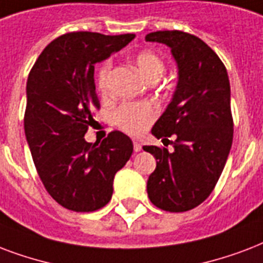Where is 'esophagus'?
<instances>
[{
	"mask_svg": "<svg viewBox=\"0 0 263 263\" xmlns=\"http://www.w3.org/2000/svg\"><path fill=\"white\" fill-rule=\"evenodd\" d=\"M133 148H134V152H140V151L142 149V145L138 141H134L133 142Z\"/></svg>",
	"mask_w": 263,
	"mask_h": 263,
	"instance_id": "1",
	"label": "esophagus"
}]
</instances>
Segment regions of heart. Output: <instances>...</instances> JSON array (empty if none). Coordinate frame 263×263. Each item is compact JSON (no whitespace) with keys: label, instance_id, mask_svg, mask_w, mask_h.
Here are the masks:
<instances>
[{"label":"heart","instance_id":"b5f03b06","mask_svg":"<svg viewBox=\"0 0 263 263\" xmlns=\"http://www.w3.org/2000/svg\"><path fill=\"white\" fill-rule=\"evenodd\" d=\"M136 66L148 81H158L164 72V63L152 50H141L134 58ZM112 63L107 60L97 72V85L101 90H107ZM158 117V108L152 103H125L114 114V121L119 129L132 136H140L149 127Z\"/></svg>","mask_w":263,"mask_h":263}]
</instances>
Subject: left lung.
<instances>
[{"label":"left lung","mask_w":263,"mask_h":263,"mask_svg":"<svg viewBox=\"0 0 263 263\" xmlns=\"http://www.w3.org/2000/svg\"><path fill=\"white\" fill-rule=\"evenodd\" d=\"M145 41L167 45L178 66L172 103L152 127L156 138H176L174 149L144 146L156 159L146 192L158 209L182 213L210 196L225 167L233 141L231 85L218 54L196 35L166 30Z\"/></svg>","instance_id":"1"}]
</instances>
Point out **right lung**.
I'll list each match as a JSON object with an SVG mask.
<instances>
[{"instance_id":"right-lung-1","label":"right lung","mask_w":263,"mask_h":263,"mask_svg":"<svg viewBox=\"0 0 263 263\" xmlns=\"http://www.w3.org/2000/svg\"><path fill=\"white\" fill-rule=\"evenodd\" d=\"M134 36L68 32L42 50L28 74L24 133L45 189L67 210L90 213L107 204L114 177L133 154L122 132H111L100 145L85 133L100 109L95 64Z\"/></svg>"}]
</instances>
